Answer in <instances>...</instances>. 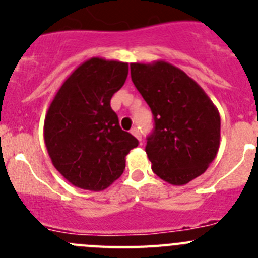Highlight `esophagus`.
I'll return each mask as SVG.
<instances>
[{
  "label": "esophagus",
  "mask_w": 258,
  "mask_h": 258,
  "mask_svg": "<svg viewBox=\"0 0 258 258\" xmlns=\"http://www.w3.org/2000/svg\"><path fill=\"white\" fill-rule=\"evenodd\" d=\"M131 133L133 134V136L136 137L137 140L140 141V142H141V141H142V136H141L140 131H138V129H137V127H133V129H132V131H131Z\"/></svg>",
  "instance_id": "34e87169"
}]
</instances>
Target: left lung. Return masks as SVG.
<instances>
[{
	"label": "left lung",
	"instance_id": "obj_1",
	"mask_svg": "<svg viewBox=\"0 0 258 258\" xmlns=\"http://www.w3.org/2000/svg\"><path fill=\"white\" fill-rule=\"evenodd\" d=\"M132 81L154 115L146 154L157 177L182 186L199 177L220 149L221 118L202 86L165 60L131 63Z\"/></svg>",
	"mask_w": 258,
	"mask_h": 258
}]
</instances>
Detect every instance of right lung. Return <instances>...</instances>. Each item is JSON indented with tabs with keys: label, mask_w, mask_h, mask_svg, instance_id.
I'll return each instance as SVG.
<instances>
[{
	"label": "right lung",
	"mask_w": 258,
	"mask_h": 258,
	"mask_svg": "<svg viewBox=\"0 0 258 258\" xmlns=\"http://www.w3.org/2000/svg\"><path fill=\"white\" fill-rule=\"evenodd\" d=\"M127 63L94 56L64 80L47 108L44 140L52 165L75 187L102 191L125 169L138 141L118 125L111 98L127 76Z\"/></svg>",
	"instance_id": "obj_1"
}]
</instances>
